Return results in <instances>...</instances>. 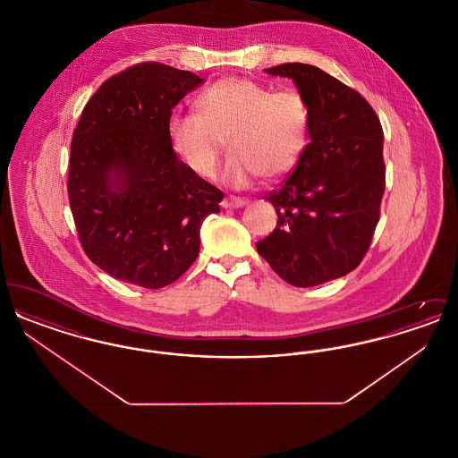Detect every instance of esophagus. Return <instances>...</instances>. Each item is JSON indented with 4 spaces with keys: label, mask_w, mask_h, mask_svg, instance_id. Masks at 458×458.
Segmentation results:
<instances>
[{
    "label": "esophagus",
    "mask_w": 458,
    "mask_h": 458,
    "mask_svg": "<svg viewBox=\"0 0 458 458\" xmlns=\"http://www.w3.org/2000/svg\"><path fill=\"white\" fill-rule=\"evenodd\" d=\"M245 204H247L245 199L235 196L225 197L223 202H221V206H223L225 209H237V208H242V206H245Z\"/></svg>",
    "instance_id": "obj_1"
}]
</instances>
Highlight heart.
Wrapping results in <instances>:
<instances>
[{
    "label": "heart",
    "mask_w": 458,
    "mask_h": 458,
    "mask_svg": "<svg viewBox=\"0 0 458 458\" xmlns=\"http://www.w3.org/2000/svg\"><path fill=\"white\" fill-rule=\"evenodd\" d=\"M197 113H174L168 137L189 170L211 178L226 139L230 154L223 180L247 187L258 178L280 180L302 159L310 131V109L295 89L273 90L243 77H226L204 89Z\"/></svg>",
    "instance_id": "b5f03b06"
}]
</instances>
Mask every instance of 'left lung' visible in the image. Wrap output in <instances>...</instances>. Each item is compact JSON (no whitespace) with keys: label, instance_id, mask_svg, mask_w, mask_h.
Masks as SVG:
<instances>
[{"label":"left lung","instance_id":"8db88e82","mask_svg":"<svg viewBox=\"0 0 458 458\" xmlns=\"http://www.w3.org/2000/svg\"><path fill=\"white\" fill-rule=\"evenodd\" d=\"M295 82L310 109V142L293 174L266 199L276 228L256 243L275 273L314 286L353 271L369 250L386 185L383 129L369 103L321 68H266Z\"/></svg>","mask_w":458,"mask_h":458}]
</instances>
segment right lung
I'll list each match as a JSON object with an SVG mask.
<instances>
[{"label":"right lung","mask_w":458,"mask_h":458,"mask_svg":"<svg viewBox=\"0 0 458 458\" xmlns=\"http://www.w3.org/2000/svg\"><path fill=\"white\" fill-rule=\"evenodd\" d=\"M204 79L144 62L109 77L82 109L68 161L81 245L109 276L142 288L176 282L199 256L200 225L223 192L178 159L176 103Z\"/></svg>","instance_id":"obj_1"}]
</instances>
